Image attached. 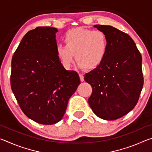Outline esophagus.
Returning a JSON list of instances; mask_svg holds the SVG:
<instances>
[{
	"instance_id": "obj_1",
	"label": "esophagus",
	"mask_w": 152,
	"mask_h": 152,
	"mask_svg": "<svg viewBox=\"0 0 152 152\" xmlns=\"http://www.w3.org/2000/svg\"><path fill=\"white\" fill-rule=\"evenodd\" d=\"M79 76H80V81H81V82H83V81L84 80V76L82 75V74H79Z\"/></svg>"
}]
</instances>
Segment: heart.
<instances>
[{"label":"heart","instance_id":"b5f03b06","mask_svg":"<svg viewBox=\"0 0 152 152\" xmlns=\"http://www.w3.org/2000/svg\"><path fill=\"white\" fill-rule=\"evenodd\" d=\"M65 45L56 47L58 58L64 68L70 70L74 60L80 68H96L106 58L109 42L107 35L101 31L76 28L68 31L64 37Z\"/></svg>","mask_w":152,"mask_h":152}]
</instances>
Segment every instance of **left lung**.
I'll list each match as a JSON object with an SVG mask.
<instances>
[{
    "mask_svg": "<svg viewBox=\"0 0 152 152\" xmlns=\"http://www.w3.org/2000/svg\"><path fill=\"white\" fill-rule=\"evenodd\" d=\"M107 35L109 48L104 60L84 75L92 88L88 104L94 114L115 120L137 104L143 85L141 53L132 38L110 25L94 26Z\"/></svg>",
    "mask_w": 152,
    "mask_h": 152,
    "instance_id": "1",
    "label": "left lung"
}]
</instances>
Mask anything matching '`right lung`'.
I'll return each mask as SVG.
<instances>
[{"label":"right lung","mask_w":152,"mask_h":152,"mask_svg":"<svg viewBox=\"0 0 152 152\" xmlns=\"http://www.w3.org/2000/svg\"><path fill=\"white\" fill-rule=\"evenodd\" d=\"M56 28L28 31L14 53L11 86L27 117L43 125L61 121L68 102L80 84L76 71L66 70L56 53Z\"/></svg>","instance_id":"obj_1"}]
</instances>
